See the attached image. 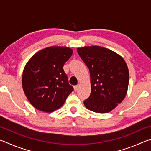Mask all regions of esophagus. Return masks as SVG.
<instances>
[{"label":"esophagus","instance_id":"esophagus-1","mask_svg":"<svg viewBox=\"0 0 151 151\" xmlns=\"http://www.w3.org/2000/svg\"><path fill=\"white\" fill-rule=\"evenodd\" d=\"M78 88H79L78 85H76V86H74V90H75V91H77L78 90Z\"/></svg>","mask_w":151,"mask_h":151}]
</instances>
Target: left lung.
<instances>
[{
    "instance_id": "obj_1",
    "label": "left lung",
    "mask_w": 151,
    "mask_h": 151,
    "mask_svg": "<svg viewBox=\"0 0 151 151\" xmlns=\"http://www.w3.org/2000/svg\"><path fill=\"white\" fill-rule=\"evenodd\" d=\"M89 69L91 93L84 101L87 109L98 113L112 111L127 95L129 72L124 58L108 48L91 46L77 48Z\"/></svg>"
}]
</instances>
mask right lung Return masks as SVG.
Instances as JSON below:
<instances>
[{"mask_svg": "<svg viewBox=\"0 0 151 151\" xmlns=\"http://www.w3.org/2000/svg\"><path fill=\"white\" fill-rule=\"evenodd\" d=\"M72 48L53 46L38 51L25 65L22 89L30 104L39 111L52 112L60 108L73 87L63 70Z\"/></svg>", "mask_w": 151, "mask_h": 151, "instance_id": "right-lung-1", "label": "right lung"}]
</instances>
